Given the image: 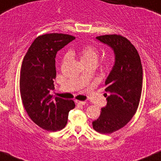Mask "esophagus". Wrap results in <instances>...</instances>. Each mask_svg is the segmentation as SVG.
I'll use <instances>...</instances> for the list:
<instances>
[{
  "mask_svg": "<svg viewBox=\"0 0 161 161\" xmlns=\"http://www.w3.org/2000/svg\"><path fill=\"white\" fill-rule=\"evenodd\" d=\"M75 103L77 104H80V105H85L86 104V101H80V100H75Z\"/></svg>",
  "mask_w": 161,
  "mask_h": 161,
  "instance_id": "34e87169",
  "label": "esophagus"
}]
</instances>
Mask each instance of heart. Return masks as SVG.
<instances>
[{
	"label": "heart",
	"mask_w": 161,
	"mask_h": 161,
	"mask_svg": "<svg viewBox=\"0 0 161 161\" xmlns=\"http://www.w3.org/2000/svg\"><path fill=\"white\" fill-rule=\"evenodd\" d=\"M71 54H73L71 52ZM100 53L98 49L93 46H86L82 48L79 52V57L84 65L86 64H97L98 61ZM68 58V55L64 58V61Z\"/></svg>",
	"instance_id": "obj_1"
}]
</instances>
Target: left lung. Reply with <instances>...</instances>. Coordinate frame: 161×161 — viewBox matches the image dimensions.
Segmentation results:
<instances>
[{"label": "left lung", "instance_id": "8db88e82", "mask_svg": "<svg viewBox=\"0 0 161 161\" xmlns=\"http://www.w3.org/2000/svg\"><path fill=\"white\" fill-rule=\"evenodd\" d=\"M113 48L115 64L105 81L107 104L93 122L97 132L111 134L124 127L138 109L142 90L143 70L139 54L129 39L120 35L96 37Z\"/></svg>", "mask_w": 161, "mask_h": 161}]
</instances>
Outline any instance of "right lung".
<instances>
[{"label":"right lung","instance_id":"right-lung-1","mask_svg":"<svg viewBox=\"0 0 161 161\" xmlns=\"http://www.w3.org/2000/svg\"><path fill=\"white\" fill-rule=\"evenodd\" d=\"M75 39L63 33L38 36L29 48L20 70L19 90L23 106L32 122L42 129L56 131L64 129L68 113L75 107L73 100L55 97V56L58 51Z\"/></svg>","mask_w":161,"mask_h":161}]
</instances>
